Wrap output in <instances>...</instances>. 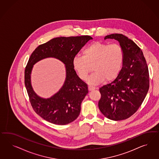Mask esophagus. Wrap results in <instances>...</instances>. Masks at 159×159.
Returning a JSON list of instances; mask_svg holds the SVG:
<instances>
[{
  "mask_svg": "<svg viewBox=\"0 0 159 159\" xmlns=\"http://www.w3.org/2000/svg\"><path fill=\"white\" fill-rule=\"evenodd\" d=\"M89 90H90V91H92V90H95V89H96V87H95L94 86H91V85H89Z\"/></svg>",
  "mask_w": 159,
  "mask_h": 159,
  "instance_id": "obj_1",
  "label": "esophagus"
}]
</instances>
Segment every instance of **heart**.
I'll return each instance as SVG.
<instances>
[{"instance_id":"b5f03b06","label":"heart","mask_w":159,"mask_h":159,"mask_svg":"<svg viewBox=\"0 0 159 159\" xmlns=\"http://www.w3.org/2000/svg\"><path fill=\"white\" fill-rule=\"evenodd\" d=\"M83 55H77L73 59V66L82 80L88 78L90 84H98L105 79L113 80L120 72L123 61L124 51L118 43L108 44L101 42L90 43L83 51Z\"/></svg>"}]
</instances>
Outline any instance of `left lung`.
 Returning <instances> with one entry per match:
<instances>
[{
	"label": "left lung",
	"instance_id": "obj_1",
	"mask_svg": "<svg viewBox=\"0 0 159 159\" xmlns=\"http://www.w3.org/2000/svg\"><path fill=\"white\" fill-rule=\"evenodd\" d=\"M115 39L124 51L122 67L116 79L99 90L98 108L107 118L123 120L134 114L142 105L149 88V73L141 49L127 37L112 34L106 39Z\"/></svg>",
	"mask_w": 159,
	"mask_h": 159
}]
</instances>
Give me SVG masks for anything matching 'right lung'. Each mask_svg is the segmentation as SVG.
Segmentation results:
<instances>
[{
  "label": "right lung",
  "instance_id": "1",
  "mask_svg": "<svg viewBox=\"0 0 159 159\" xmlns=\"http://www.w3.org/2000/svg\"><path fill=\"white\" fill-rule=\"evenodd\" d=\"M92 39L89 35L55 38L39 45L31 55L24 72V83L31 105L43 120L53 124L66 125L79 116L81 103L88 93V87L77 76L73 66V59ZM50 57L57 58L66 65V79L59 92L50 98L43 99L33 90L30 73L35 62Z\"/></svg>",
  "mask_w": 159,
  "mask_h": 159
}]
</instances>
